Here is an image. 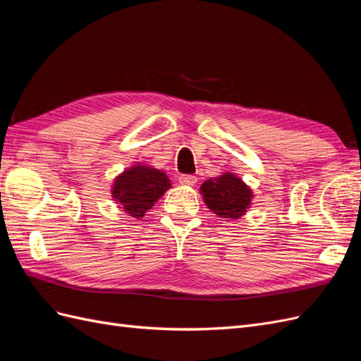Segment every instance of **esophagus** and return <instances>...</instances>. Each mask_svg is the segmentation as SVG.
<instances>
[{"label": "esophagus", "instance_id": "34e87169", "mask_svg": "<svg viewBox=\"0 0 361 361\" xmlns=\"http://www.w3.org/2000/svg\"><path fill=\"white\" fill-rule=\"evenodd\" d=\"M179 182L180 185H185V187H192V185L197 183V178L191 176V174H182L179 178Z\"/></svg>", "mask_w": 361, "mask_h": 361}]
</instances>
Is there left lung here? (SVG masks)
Masks as SVG:
<instances>
[{
	"label": "left lung",
	"instance_id": "obj_1",
	"mask_svg": "<svg viewBox=\"0 0 361 361\" xmlns=\"http://www.w3.org/2000/svg\"><path fill=\"white\" fill-rule=\"evenodd\" d=\"M200 194L207 209L226 220H238L245 215L255 199L253 190L235 173L228 171L204 180Z\"/></svg>",
	"mask_w": 361,
	"mask_h": 361
}]
</instances>
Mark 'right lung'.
I'll list each match as a JSON object with an SVG mask.
<instances>
[{"label": "right lung", "instance_id": "add662e5", "mask_svg": "<svg viewBox=\"0 0 361 361\" xmlns=\"http://www.w3.org/2000/svg\"><path fill=\"white\" fill-rule=\"evenodd\" d=\"M170 188L166 171L137 162L114 178L111 197L128 216L141 218Z\"/></svg>", "mask_w": 361, "mask_h": 361}]
</instances>
